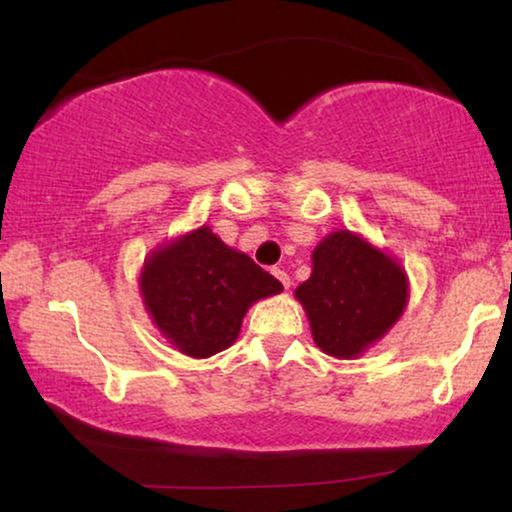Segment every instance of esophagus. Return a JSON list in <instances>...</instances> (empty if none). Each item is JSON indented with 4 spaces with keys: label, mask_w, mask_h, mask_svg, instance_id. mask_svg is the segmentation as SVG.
<instances>
[{
    "label": "esophagus",
    "mask_w": 512,
    "mask_h": 512,
    "mask_svg": "<svg viewBox=\"0 0 512 512\" xmlns=\"http://www.w3.org/2000/svg\"><path fill=\"white\" fill-rule=\"evenodd\" d=\"M272 275H275V277L279 279V282H282L284 289H289V286H291V277L286 275V272H284L282 268H275V270H272Z\"/></svg>",
    "instance_id": "esophagus-1"
}]
</instances>
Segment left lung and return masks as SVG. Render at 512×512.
<instances>
[{"mask_svg": "<svg viewBox=\"0 0 512 512\" xmlns=\"http://www.w3.org/2000/svg\"><path fill=\"white\" fill-rule=\"evenodd\" d=\"M321 352L352 359L382 338L408 300L405 272L349 230L331 233L312 254V275L296 289Z\"/></svg>", "mask_w": 512, "mask_h": 512, "instance_id": "1", "label": "left lung"}]
</instances>
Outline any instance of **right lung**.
Listing matches in <instances>:
<instances>
[{
  "label": "right lung",
  "mask_w": 512,
  "mask_h": 512,
  "mask_svg": "<svg viewBox=\"0 0 512 512\" xmlns=\"http://www.w3.org/2000/svg\"><path fill=\"white\" fill-rule=\"evenodd\" d=\"M139 286L165 338L195 359L233 345L249 305L282 291L279 279L226 247L207 226L156 251Z\"/></svg>",
  "instance_id": "1"
}]
</instances>
